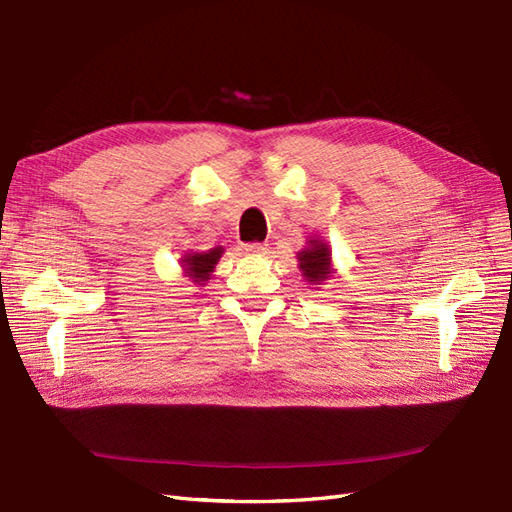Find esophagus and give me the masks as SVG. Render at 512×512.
Masks as SVG:
<instances>
[{"label":"esophagus","instance_id":"esophagus-1","mask_svg":"<svg viewBox=\"0 0 512 512\" xmlns=\"http://www.w3.org/2000/svg\"><path fill=\"white\" fill-rule=\"evenodd\" d=\"M265 250H267L265 243H256V241H254V243H245V245H243V252H245V254H254V256H256V254H265Z\"/></svg>","mask_w":512,"mask_h":512}]
</instances>
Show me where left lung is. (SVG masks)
Returning a JSON list of instances; mask_svg holds the SVG:
<instances>
[{
  "mask_svg": "<svg viewBox=\"0 0 512 512\" xmlns=\"http://www.w3.org/2000/svg\"><path fill=\"white\" fill-rule=\"evenodd\" d=\"M309 243H312V247H307L305 252H299V267L309 280V284H322L329 277L331 252L329 247L320 241H309Z\"/></svg>",
  "mask_w": 512,
  "mask_h": 512,
  "instance_id": "1",
  "label": "left lung"
}]
</instances>
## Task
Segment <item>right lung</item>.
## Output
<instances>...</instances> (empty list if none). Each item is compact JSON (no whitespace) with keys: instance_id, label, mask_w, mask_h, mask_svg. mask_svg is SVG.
Here are the masks:
<instances>
[{"instance_id":"1","label":"right lung","mask_w":512,"mask_h":512,"mask_svg":"<svg viewBox=\"0 0 512 512\" xmlns=\"http://www.w3.org/2000/svg\"><path fill=\"white\" fill-rule=\"evenodd\" d=\"M222 252H224L222 247H213V250L203 252V254H188V256L183 258V262H185V273H188L196 284L207 282L211 271H213V267L218 265V260H220Z\"/></svg>"}]
</instances>
